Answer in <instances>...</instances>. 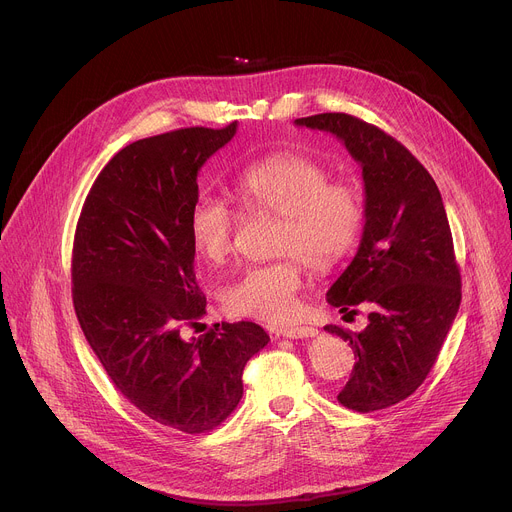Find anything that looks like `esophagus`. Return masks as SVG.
Segmentation results:
<instances>
[{
	"label": "esophagus",
	"instance_id": "1",
	"mask_svg": "<svg viewBox=\"0 0 512 512\" xmlns=\"http://www.w3.org/2000/svg\"><path fill=\"white\" fill-rule=\"evenodd\" d=\"M318 330L312 328V326H300V328H279L277 330V336H283V338H312L316 336Z\"/></svg>",
	"mask_w": 512,
	"mask_h": 512
}]
</instances>
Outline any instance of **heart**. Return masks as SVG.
Returning a JSON list of instances; mask_svg holds the SVG:
<instances>
[{
	"mask_svg": "<svg viewBox=\"0 0 512 512\" xmlns=\"http://www.w3.org/2000/svg\"><path fill=\"white\" fill-rule=\"evenodd\" d=\"M235 198L251 214H279L273 253L277 261L247 267L223 291L229 312L263 322H285L298 310L304 261L328 267L356 243L364 208L348 182H330V172L302 154H275L249 164L235 180ZM239 214L225 200L200 194L190 208L194 251L210 265L235 251Z\"/></svg>",
	"mask_w": 512,
	"mask_h": 512,
	"instance_id": "obj_1",
	"label": "heart"
}]
</instances>
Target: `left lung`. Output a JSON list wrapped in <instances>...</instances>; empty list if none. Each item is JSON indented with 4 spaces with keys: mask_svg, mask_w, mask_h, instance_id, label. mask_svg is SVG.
I'll return each instance as SVG.
<instances>
[{
    "mask_svg": "<svg viewBox=\"0 0 512 512\" xmlns=\"http://www.w3.org/2000/svg\"><path fill=\"white\" fill-rule=\"evenodd\" d=\"M296 125L332 133L362 168L364 227L350 265L328 289L340 312L369 304V324L324 330L350 342L352 375L338 401L369 413L407 399L429 375L456 320L462 281L448 214L429 172L397 139L346 113Z\"/></svg>",
    "mask_w": 512,
    "mask_h": 512,
    "instance_id": "1",
    "label": "left lung"
}]
</instances>
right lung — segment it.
Masks as SVG:
<instances>
[{
  "label": "right lung",
  "instance_id": "right-lung-1",
  "mask_svg": "<svg viewBox=\"0 0 512 512\" xmlns=\"http://www.w3.org/2000/svg\"><path fill=\"white\" fill-rule=\"evenodd\" d=\"M235 133L237 121L129 143L97 176L72 245V304L103 369L141 413L184 433L235 411L245 364L269 342L253 322L182 336L206 314L188 229L196 178Z\"/></svg>",
  "mask_w": 512,
  "mask_h": 512
}]
</instances>
